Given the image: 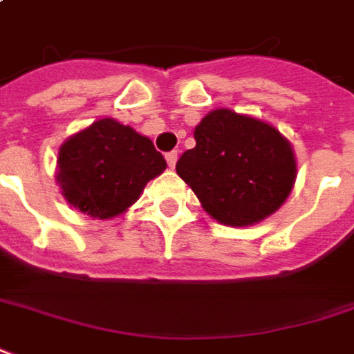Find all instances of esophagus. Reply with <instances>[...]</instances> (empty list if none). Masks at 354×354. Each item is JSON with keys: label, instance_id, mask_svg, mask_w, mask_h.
<instances>
[{"label": "esophagus", "instance_id": "esophagus-1", "mask_svg": "<svg viewBox=\"0 0 354 354\" xmlns=\"http://www.w3.org/2000/svg\"><path fill=\"white\" fill-rule=\"evenodd\" d=\"M165 160H167V165L169 167H175V163H177V160H179V153L177 151H169V153H165Z\"/></svg>", "mask_w": 354, "mask_h": 354}]
</instances>
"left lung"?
<instances>
[{"label":"left lung","mask_w":354,"mask_h":354,"mask_svg":"<svg viewBox=\"0 0 354 354\" xmlns=\"http://www.w3.org/2000/svg\"><path fill=\"white\" fill-rule=\"evenodd\" d=\"M196 146L175 169L208 214L226 226H253L277 212L296 181L290 142L271 124L216 109L194 128Z\"/></svg>","instance_id":"left-lung-1"}]
</instances>
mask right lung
Returning a JSON list of instances; mask_svg holds the SVG:
<instances>
[{"label":"right lung","instance_id":"right-lung-1","mask_svg":"<svg viewBox=\"0 0 354 354\" xmlns=\"http://www.w3.org/2000/svg\"><path fill=\"white\" fill-rule=\"evenodd\" d=\"M56 163L64 198L99 220L127 212L146 183L167 167L151 140L115 118L95 120L70 136L60 146Z\"/></svg>","mask_w":354,"mask_h":354}]
</instances>
